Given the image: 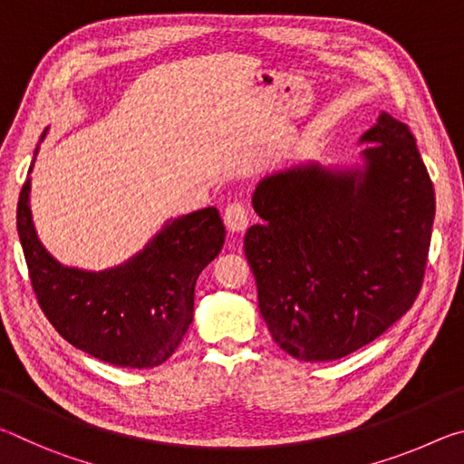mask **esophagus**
Wrapping results in <instances>:
<instances>
[{"label": "esophagus", "instance_id": "obj_1", "mask_svg": "<svg viewBox=\"0 0 464 464\" xmlns=\"http://www.w3.org/2000/svg\"><path fill=\"white\" fill-rule=\"evenodd\" d=\"M223 218H225L227 229H229L231 233H243L249 225V215H247V210L241 202L229 204V207L225 208Z\"/></svg>", "mask_w": 464, "mask_h": 464}]
</instances>
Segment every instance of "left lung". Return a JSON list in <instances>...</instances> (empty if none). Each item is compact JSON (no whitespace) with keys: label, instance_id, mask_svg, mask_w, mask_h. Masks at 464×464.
<instances>
[{"label":"left lung","instance_id":"1","mask_svg":"<svg viewBox=\"0 0 464 464\" xmlns=\"http://www.w3.org/2000/svg\"><path fill=\"white\" fill-rule=\"evenodd\" d=\"M360 163H295L264 176L243 247L257 304L303 362L352 354L401 319L426 272L436 198L407 124L381 112Z\"/></svg>","mask_w":464,"mask_h":464}]
</instances>
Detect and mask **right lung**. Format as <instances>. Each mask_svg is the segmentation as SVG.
<instances>
[{"label": "right lung", "instance_id": "add662e5", "mask_svg": "<svg viewBox=\"0 0 464 464\" xmlns=\"http://www.w3.org/2000/svg\"><path fill=\"white\" fill-rule=\"evenodd\" d=\"M15 221L46 319L77 350L124 368H155L174 354L194 319L196 280L225 243L221 215L208 207L169 218L143 249L114 268L63 266L36 235L30 178Z\"/></svg>", "mask_w": 464, "mask_h": 464}]
</instances>
